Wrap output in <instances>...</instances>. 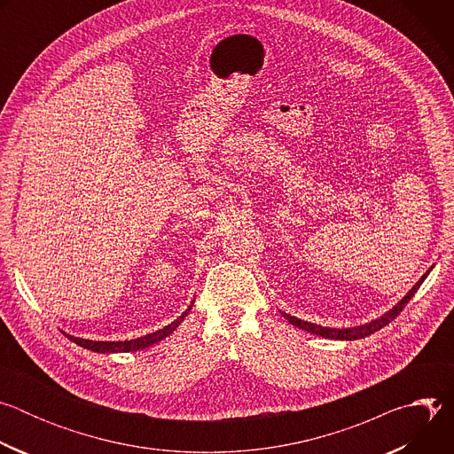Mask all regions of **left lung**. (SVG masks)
I'll return each mask as SVG.
<instances>
[{"label": "left lung", "instance_id": "1", "mask_svg": "<svg viewBox=\"0 0 454 454\" xmlns=\"http://www.w3.org/2000/svg\"><path fill=\"white\" fill-rule=\"evenodd\" d=\"M427 273H429V271H427ZM427 273L413 286V289H411L390 312H386V314L380 316L379 319H373V321H370V323H366V325H361V327H354V329H329V327L314 325V323L301 321V319H298V317H294V316H289V314H286V312H284L282 316H284L286 319H289V323H293V325L300 327L301 331H307V333L316 334V336H321V338H329V340H348V341H352V340H361V338H366V336L377 333L379 329L386 327L387 323H390L392 319H395V317L403 312V309L406 307V303L415 296V293H417L419 287L422 286V282H424V278L427 277Z\"/></svg>", "mask_w": 454, "mask_h": 454}]
</instances>
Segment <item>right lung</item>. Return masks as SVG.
<instances>
[{"label": "right lung", "instance_id": "1", "mask_svg": "<svg viewBox=\"0 0 454 454\" xmlns=\"http://www.w3.org/2000/svg\"><path fill=\"white\" fill-rule=\"evenodd\" d=\"M192 307H188L176 321H172L170 325L153 333V334H147L144 338H137V340H131V341H91V340H81V338H74V336H68V340H72L74 343H77L79 347H84L88 350H93V352H100V354H113V352H133V350H142V348H147L158 341H161L163 338H167L168 334H172L176 331V327L179 325V323L183 321V317L190 312Z\"/></svg>", "mask_w": 454, "mask_h": 454}]
</instances>
